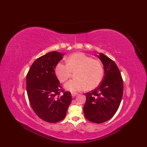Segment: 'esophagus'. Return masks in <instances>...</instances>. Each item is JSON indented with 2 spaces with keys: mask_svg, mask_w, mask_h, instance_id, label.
<instances>
[{
  "mask_svg": "<svg viewBox=\"0 0 147 147\" xmlns=\"http://www.w3.org/2000/svg\"><path fill=\"white\" fill-rule=\"evenodd\" d=\"M77 94H78L76 93V92H72V93H71V96H72V97H74L75 96H76Z\"/></svg>",
  "mask_w": 147,
  "mask_h": 147,
  "instance_id": "obj_1",
  "label": "esophagus"
}]
</instances>
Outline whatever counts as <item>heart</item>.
Listing matches in <instances>:
<instances>
[{
	"instance_id": "obj_1",
	"label": "heart",
	"mask_w": 147,
	"mask_h": 147,
	"mask_svg": "<svg viewBox=\"0 0 147 147\" xmlns=\"http://www.w3.org/2000/svg\"><path fill=\"white\" fill-rule=\"evenodd\" d=\"M66 63H58L55 68V73L61 83L67 81L75 73L76 79L70 80L65 84L67 90L71 92L82 91L87 86L93 89L101 82L104 76V68L98 59L91 58L82 52L69 55Z\"/></svg>"
}]
</instances>
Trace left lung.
Wrapping results in <instances>:
<instances>
[{"mask_svg":"<svg viewBox=\"0 0 147 147\" xmlns=\"http://www.w3.org/2000/svg\"><path fill=\"white\" fill-rule=\"evenodd\" d=\"M98 57L103 63L105 75L96 89L85 94L83 111L86 119L101 123L110 119L117 112L123 96V83L114 62L103 53H99Z\"/></svg>","mask_w":147,"mask_h":147,"instance_id":"left-lung-1","label":"left lung"}]
</instances>
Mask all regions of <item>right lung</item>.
Segmentation results:
<instances>
[{"label":"right lung","instance_id":"obj_1","mask_svg":"<svg viewBox=\"0 0 147 147\" xmlns=\"http://www.w3.org/2000/svg\"><path fill=\"white\" fill-rule=\"evenodd\" d=\"M63 56L55 51L45 54L34 61L26 76L30 105L37 116L46 122L63 120L72 100L71 93L61 86L55 73V66Z\"/></svg>","mask_w":147,"mask_h":147}]
</instances>
